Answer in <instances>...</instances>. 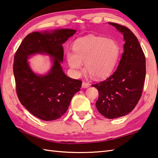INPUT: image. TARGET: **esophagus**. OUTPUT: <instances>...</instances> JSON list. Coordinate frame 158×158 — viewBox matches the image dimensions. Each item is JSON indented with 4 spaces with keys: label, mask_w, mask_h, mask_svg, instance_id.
<instances>
[{
    "label": "esophagus",
    "mask_w": 158,
    "mask_h": 158,
    "mask_svg": "<svg viewBox=\"0 0 158 158\" xmlns=\"http://www.w3.org/2000/svg\"><path fill=\"white\" fill-rule=\"evenodd\" d=\"M90 84L89 83V82H85V81H83L82 82V87H83V88H87V87H89V86H90Z\"/></svg>",
    "instance_id": "obj_1"
}]
</instances>
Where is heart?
Here are the masks:
<instances>
[{"label":"heart","mask_w":158,"mask_h":158,"mask_svg":"<svg viewBox=\"0 0 158 158\" xmlns=\"http://www.w3.org/2000/svg\"><path fill=\"white\" fill-rule=\"evenodd\" d=\"M73 53L68 52L67 62L78 72L82 64L93 78L101 79L112 73L117 65L120 48L115 41L100 36H88L75 41Z\"/></svg>","instance_id":"b5f03b06"}]
</instances>
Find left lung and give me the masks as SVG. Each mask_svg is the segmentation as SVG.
I'll use <instances>...</instances> for the list:
<instances>
[{
	"label": "left lung",
	"instance_id": "left-lung-1",
	"mask_svg": "<svg viewBox=\"0 0 158 158\" xmlns=\"http://www.w3.org/2000/svg\"><path fill=\"white\" fill-rule=\"evenodd\" d=\"M108 23L123 35L124 51L114 73L92 86L98 91V111L107 118H115L131 112L139 101L146 77V58L131 30L116 23Z\"/></svg>",
	"mask_w": 158,
	"mask_h": 158
}]
</instances>
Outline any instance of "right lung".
Here are the masks:
<instances>
[{
  "mask_svg": "<svg viewBox=\"0 0 158 158\" xmlns=\"http://www.w3.org/2000/svg\"><path fill=\"white\" fill-rule=\"evenodd\" d=\"M76 32L61 29L32 32L24 38L15 53L13 72L18 98L32 114L41 120L62 117L73 95L81 89V80L66 76L60 65L64 56L62 44ZM35 53H46L53 57L54 65L45 76H38L29 68L28 56Z\"/></svg>",
  "mask_w": 158,
  "mask_h": 158,
  "instance_id": "add662e5",
  "label": "right lung"
}]
</instances>
